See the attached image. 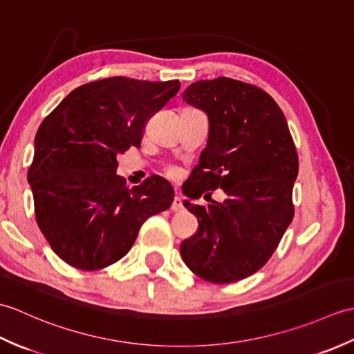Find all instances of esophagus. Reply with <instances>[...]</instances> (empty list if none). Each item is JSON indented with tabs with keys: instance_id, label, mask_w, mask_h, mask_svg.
Returning <instances> with one entry per match:
<instances>
[{
	"instance_id": "34e87169",
	"label": "esophagus",
	"mask_w": 354,
	"mask_h": 354,
	"mask_svg": "<svg viewBox=\"0 0 354 354\" xmlns=\"http://www.w3.org/2000/svg\"><path fill=\"white\" fill-rule=\"evenodd\" d=\"M183 208H184V205H183V201H181V198H179V196H175V199H173L171 205H170V209H171V212L178 213V212H183Z\"/></svg>"
}]
</instances>
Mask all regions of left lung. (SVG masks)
I'll return each mask as SVG.
<instances>
[{"instance_id":"8db88e82","label":"left lung","mask_w":354,"mask_h":354,"mask_svg":"<svg viewBox=\"0 0 354 354\" xmlns=\"http://www.w3.org/2000/svg\"><path fill=\"white\" fill-rule=\"evenodd\" d=\"M183 99L209 122L207 147L183 192L190 199L216 189L227 194L208 207L184 202L199 227L181 243L183 260L209 283L243 280L266 265L293 219L295 142L280 106L255 85L199 80Z\"/></svg>"}]
</instances>
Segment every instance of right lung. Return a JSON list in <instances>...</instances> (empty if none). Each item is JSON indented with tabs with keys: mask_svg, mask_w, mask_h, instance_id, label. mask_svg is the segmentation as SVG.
I'll use <instances>...</instances> for the list:
<instances>
[{
	"mask_svg": "<svg viewBox=\"0 0 354 354\" xmlns=\"http://www.w3.org/2000/svg\"><path fill=\"white\" fill-rule=\"evenodd\" d=\"M179 80L108 77L74 89L44 118L28 183L37 227L70 266L97 270L129 252L141 225L173 202L171 185L152 176L129 189L117 155L140 147L149 118Z\"/></svg>",
	"mask_w": 354,
	"mask_h": 354,
	"instance_id": "right-lung-1",
	"label": "right lung"
}]
</instances>
